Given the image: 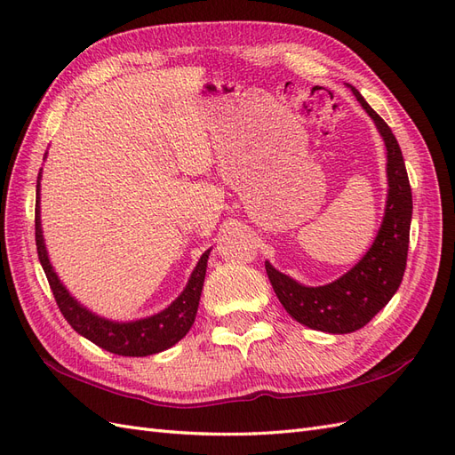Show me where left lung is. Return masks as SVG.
Here are the masks:
<instances>
[{
    "label": "left lung",
    "instance_id": "obj_1",
    "mask_svg": "<svg viewBox=\"0 0 455 455\" xmlns=\"http://www.w3.org/2000/svg\"><path fill=\"white\" fill-rule=\"evenodd\" d=\"M347 87L373 120L387 150V200L378 235L353 268L323 285H305L265 261L272 290L288 315L310 330L335 335L364 328L393 299L406 270L413 210L410 180L396 137L358 89L348 84Z\"/></svg>",
    "mask_w": 455,
    "mask_h": 455
}]
</instances>
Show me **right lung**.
Instances as JSON below:
<instances>
[{
    "label": "right lung",
    "mask_w": 455,
    "mask_h": 455,
    "mask_svg": "<svg viewBox=\"0 0 455 455\" xmlns=\"http://www.w3.org/2000/svg\"><path fill=\"white\" fill-rule=\"evenodd\" d=\"M47 158V152H45ZM42 170L37 175L36 185V245H37V257L45 270V276L49 280L51 291L55 295V301L60 308L62 316L68 320L70 326L91 343L99 345L100 348L108 350V353L120 355V356H150L162 350L173 347L179 343L192 328L194 318L198 313L200 295L205 280V268L207 259H210L212 248L204 251L200 261L194 267L192 275L185 285V290L179 293L175 301H172L160 313H156L147 318L137 320H110L100 316L93 310L87 308L80 303L76 297L67 290L55 272L53 265L49 261L47 245L44 238L42 228Z\"/></svg>",
    "instance_id": "1"
}]
</instances>
